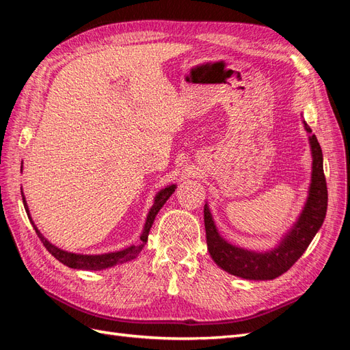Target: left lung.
<instances>
[{
    "mask_svg": "<svg viewBox=\"0 0 350 350\" xmlns=\"http://www.w3.org/2000/svg\"><path fill=\"white\" fill-rule=\"evenodd\" d=\"M308 134L312 130L304 121ZM312 154V174L306 203L298 220L284 234L279 245L270 251L257 252L232 245L220 237L208 206L204 204V226L207 248L211 258L220 269L234 276L248 280H273L288 271L308 248L315 234L321 228L327 211V184L323 169V152L314 134L310 135Z\"/></svg>",
    "mask_w": 350,
    "mask_h": 350,
    "instance_id": "1",
    "label": "left lung"
}]
</instances>
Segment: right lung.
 Wrapping results in <instances>:
<instances>
[{"instance_id": "add662e5", "label": "right lung", "mask_w": 350, "mask_h": 350, "mask_svg": "<svg viewBox=\"0 0 350 350\" xmlns=\"http://www.w3.org/2000/svg\"><path fill=\"white\" fill-rule=\"evenodd\" d=\"M175 188H176L175 184L167 185L166 188L161 189V191L156 194L154 203H153L152 208L149 210V215H147L146 224H144L143 232H142V235H140L142 242L139 243V245H131L129 248H124L121 251H115V252L98 254V256H89V254L68 252V251L61 250V248H58L55 245H52V243L44 235L40 234V230L36 228V225L33 224V220H31L30 213H29V207H27V203H26L25 196H23V191H22V197H23V204H25V208H26V213H27V216L30 219V224L33 225L39 239L42 241V243H44L45 248L52 254V256H54L59 262H62L67 267L79 269V270H94V271H96V270H103V269L113 267V266H116V264L130 261V260H133V258H135L137 256H139V252L146 245L147 238H149V232H150V228L153 225L156 215L159 213V210L163 207V204L166 203L167 198L172 196V193L175 191Z\"/></svg>"}]
</instances>
